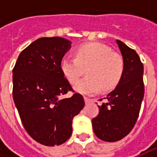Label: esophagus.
<instances>
[{
	"instance_id": "34e87169",
	"label": "esophagus",
	"mask_w": 157,
	"mask_h": 157,
	"mask_svg": "<svg viewBox=\"0 0 157 157\" xmlns=\"http://www.w3.org/2000/svg\"><path fill=\"white\" fill-rule=\"evenodd\" d=\"M84 100H85V103H86V104H89V103L92 101L91 99H88V98H86V97H85V98H84Z\"/></svg>"
}]
</instances>
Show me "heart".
<instances>
[{
	"label": "heart",
	"instance_id": "1",
	"mask_svg": "<svg viewBox=\"0 0 157 157\" xmlns=\"http://www.w3.org/2000/svg\"><path fill=\"white\" fill-rule=\"evenodd\" d=\"M123 69L122 57L100 43L80 46L76 52V57L67 56L61 62L63 75L71 84H75L85 71L86 72L87 76L80 79L74 87L76 92L84 95L98 94L101 87L105 91L115 87Z\"/></svg>",
	"mask_w": 157,
	"mask_h": 157
}]
</instances>
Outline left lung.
<instances>
[{
    "mask_svg": "<svg viewBox=\"0 0 157 157\" xmlns=\"http://www.w3.org/2000/svg\"><path fill=\"white\" fill-rule=\"evenodd\" d=\"M122 55L124 69L116 87L99 105L100 113L92 120L96 136L105 142L121 140L133 129L138 119L143 96V64L135 50L116 40Z\"/></svg>",
    "mask_w": 157,
    "mask_h": 157,
    "instance_id": "1",
    "label": "left lung"
}]
</instances>
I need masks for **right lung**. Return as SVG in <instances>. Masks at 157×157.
Instances as JSON below:
<instances>
[{"instance_id": "add662e5", "label": "right lung", "mask_w": 157, "mask_h": 157, "mask_svg": "<svg viewBox=\"0 0 157 157\" xmlns=\"http://www.w3.org/2000/svg\"><path fill=\"white\" fill-rule=\"evenodd\" d=\"M69 40L54 36L34 41L20 53L13 69V98L22 125L35 141L45 146L63 144L72 133V120L85 105L71 91L61 70Z\"/></svg>"}]
</instances>
